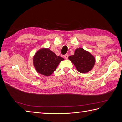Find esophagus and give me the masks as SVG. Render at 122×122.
<instances>
[{
    "label": "esophagus",
    "mask_w": 122,
    "mask_h": 122,
    "mask_svg": "<svg viewBox=\"0 0 122 122\" xmlns=\"http://www.w3.org/2000/svg\"><path fill=\"white\" fill-rule=\"evenodd\" d=\"M68 56H69V55L68 54H66L65 55V59H66V60H67V59L68 58Z\"/></svg>",
    "instance_id": "1"
}]
</instances>
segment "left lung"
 <instances>
[{
    "instance_id": "8db88e82",
    "label": "left lung",
    "mask_w": 122,
    "mask_h": 122,
    "mask_svg": "<svg viewBox=\"0 0 122 122\" xmlns=\"http://www.w3.org/2000/svg\"><path fill=\"white\" fill-rule=\"evenodd\" d=\"M68 59L81 73H86L91 71L96 62L94 55L82 48L76 49L74 54L69 56Z\"/></svg>"
}]
</instances>
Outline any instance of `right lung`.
Listing matches in <instances>:
<instances>
[{"label": "right lung", "instance_id": "right-lung-1", "mask_svg": "<svg viewBox=\"0 0 122 122\" xmlns=\"http://www.w3.org/2000/svg\"><path fill=\"white\" fill-rule=\"evenodd\" d=\"M64 58L57 56L49 48L43 47L38 50L33 57V65L36 71L40 74L48 76L55 71Z\"/></svg>", "mask_w": 122, "mask_h": 122}]
</instances>
